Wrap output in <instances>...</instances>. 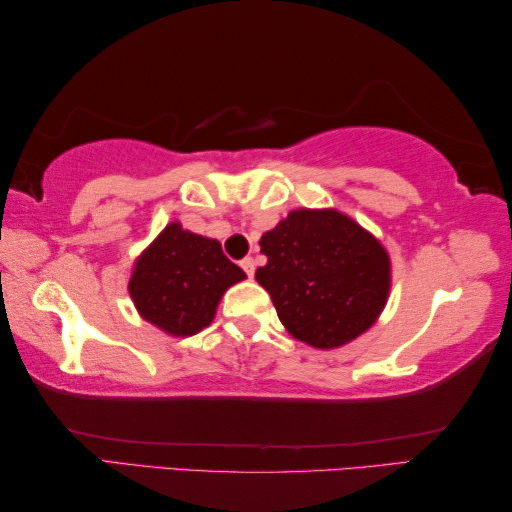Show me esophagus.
<instances>
[{
	"mask_svg": "<svg viewBox=\"0 0 512 512\" xmlns=\"http://www.w3.org/2000/svg\"><path fill=\"white\" fill-rule=\"evenodd\" d=\"M240 267L247 272V276L251 279V276H254V272H256V261H254V258H251V256H247L245 261L240 263Z\"/></svg>",
	"mask_w": 512,
	"mask_h": 512,
	"instance_id": "obj_1",
	"label": "esophagus"
}]
</instances>
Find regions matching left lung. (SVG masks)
Instances as JSON below:
<instances>
[{
    "label": "left lung",
    "instance_id": "1",
    "mask_svg": "<svg viewBox=\"0 0 512 512\" xmlns=\"http://www.w3.org/2000/svg\"><path fill=\"white\" fill-rule=\"evenodd\" d=\"M258 245L267 265L256 281L297 340L335 349L379 320L390 295V256L345 213L297 208Z\"/></svg>",
    "mask_w": 512,
    "mask_h": 512
}]
</instances>
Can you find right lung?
I'll return each instance as SVG.
<instances>
[{
	"mask_svg": "<svg viewBox=\"0 0 512 512\" xmlns=\"http://www.w3.org/2000/svg\"><path fill=\"white\" fill-rule=\"evenodd\" d=\"M242 279L247 274L224 256L220 242L170 222L138 256L129 295L142 320L186 338L213 322L224 292Z\"/></svg>",
	"mask_w": 512,
	"mask_h": 512,
	"instance_id": "obj_1",
	"label": "right lung"
}]
</instances>
